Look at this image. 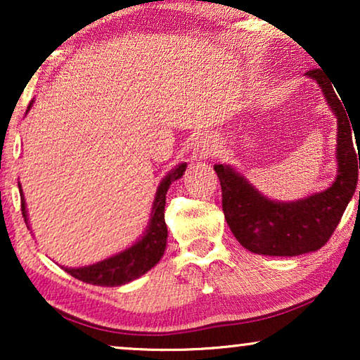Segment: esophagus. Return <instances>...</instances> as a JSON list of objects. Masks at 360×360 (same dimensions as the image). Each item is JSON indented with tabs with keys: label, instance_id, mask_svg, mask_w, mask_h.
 <instances>
[{
	"label": "esophagus",
	"instance_id": "34e87169",
	"mask_svg": "<svg viewBox=\"0 0 360 360\" xmlns=\"http://www.w3.org/2000/svg\"><path fill=\"white\" fill-rule=\"evenodd\" d=\"M213 152H214V144L208 136H201L200 139L195 142V154L198 157L213 155Z\"/></svg>",
	"mask_w": 360,
	"mask_h": 360
}]
</instances>
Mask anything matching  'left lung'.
<instances>
[{"mask_svg":"<svg viewBox=\"0 0 360 360\" xmlns=\"http://www.w3.org/2000/svg\"><path fill=\"white\" fill-rule=\"evenodd\" d=\"M307 77L318 83L338 120V172L326 190L293 201L270 200L233 165H214L223 190L226 223L243 248L259 255L295 257L321 249L341 221L357 186L359 138L356 152L351 117L344 110L346 106H342L333 82L323 70H308ZM357 135L360 137V132L354 137Z\"/></svg>","mask_w":360,"mask_h":360,"instance_id":"1","label":"left lung"}]
</instances>
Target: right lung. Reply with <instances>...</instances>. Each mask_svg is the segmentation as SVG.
<instances>
[{"label": "right lung", "instance_id": "obj_1", "mask_svg": "<svg viewBox=\"0 0 360 360\" xmlns=\"http://www.w3.org/2000/svg\"><path fill=\"white\" fill-rule=\"evenodd\" d=\"M32 103L34 100L29 103L27 111L32 108ZM185 169L186 162L176 165L175 169H172L162 179L159 186H157L154 201H152L149 223H147L146 231L134 244L96 264L85 265V267H63L62 265V269L67 274H70L72 277L82 280V282L100 285V287H121V285L129 283L132 280L142 277L146 272H149L154 265L159 264L167 248V224L164 218L165 195L170 185L175 180L181 179ZM18 186L19 193H21V211L29 228L26 200H24V193L19 181Z\"/></svg>", "mask_w": 360, "mask_h": 360}]
</instances>
